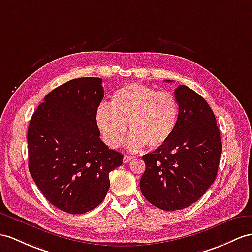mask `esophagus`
Instances as JSON below:
<instances>
[{"mask_svg": "<svg viewBox=\"0 0 252 252\" xmlns=\"http://www.w3.org/2000/svg\"><path fill=\"white\" fill-rule=\"evenodd\" d=\"M134 157L133 156H128V155H125L124 156V159H123V161H124V163H128L129 161L133 160Z\"/></svg>", "mask_w": 252, "mask_h": 252, "instance_id": "obj_1", "label": "esophagus"}]
</instances>
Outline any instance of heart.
Instances as JSON below:
<instances>
[{"label":"heart","mask_w":252,"mask_h":252,"mask_svg":"<svg viewBox=\"0 0 252 252\" xmlns=\"http://www.w3.org/2000/svg\"><path fill=\"white\" fill-rule=\"evenodd\" d=\"M177 116V101L169 92L130 83L114 92L111 107L106 103L98 107L95 119L103 141L111 147L122 144L129 124L132 133L127 146L139 151L144 145L157 149L167 142L175 130Z\"/></svg>","instance_id":"1"}]
</instances>
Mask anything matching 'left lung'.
Returning a JSON list of instances; mask_svg holds the SVG:
<instances>
[{
  "mask_svg": "<svg viewBox=\"0 0 252 252\" xmlns=\"http://www.w3.org/2000/svg\"><path fill=\"white\" fill-rule=\"evenodd\" d=\"M174 95L175 130L164 144L142 156L145 171L140 181L144 198L163 211L183 210L206 192L222 151L216 118L204 98L186 85H179Z\"/></svg>",
  "mask_w": 252,
  "mask_h": 252,
  "instance_id": "obj_1",
  "label": "left lung"
}]
</instances>
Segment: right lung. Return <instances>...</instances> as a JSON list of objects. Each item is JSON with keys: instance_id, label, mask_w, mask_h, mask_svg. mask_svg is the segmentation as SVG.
<instances>
[{"instance_id": "right-lung-1", "label": "right lung", "mask_w": 252, "mask_h": 252, "mask_svg": "<svg viewBox=\"0 0 252 252\" xmlns=\"http://www.w3.org/2000/svg\"><path fill=\"white\" fill-rule=\"evenodd\" d=\"M102 79H72L51 91L36 109L28 130L29 170L45 198L68 214L99 205L110 187L109 173L123 155L100 140L96 111Z\"/></svg>"}]
</instances>
